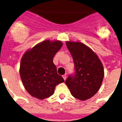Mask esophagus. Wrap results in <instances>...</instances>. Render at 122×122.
<instances>
[{
  "instance_id": "obj_1",
  "label": "esophagus",
  "mask_w": 122,
  "mask_h": 122,
  "mask_svg": "<svg viewBox=\"0 0 122 122\" xmlns=\"http://www.w3.org/2000/svg\"><path fill=\"white\" fill-rule=\"evenodd\" d=\"M62 77H63V78H64V79L65 80V81H66V77H67V75H66V74H64V75H63V76H62Z\"/></svg>"
}]
</instances>
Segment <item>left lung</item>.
<instances>
[{
  "instance_id": "left-lung-1",
  "label": "left lung",
  "mask_w": 122,
  "mask_h": 122,
  "mask_svg": "<svg viewBox=\"0 0 122 122\" xmlns=\"http://www.w3.org/2000/svg\"><path fill=\"white\" fill-rule=\"evenodd\" d=\"M75 65L74 76L66 81L71 94L78 100H88L98 92L104 77L101 60L90 48L79 41H66Z\"/></svg>"
}]
</instances>
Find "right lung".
Wrapping results in <instances>:
<instances>
[{"label":"right lung","mask_w":122,"mask_h":122,"mask_svg":"<svg viewBox=\"0 0 122 122\" xmlns=\"http://www.w3.org/2000/svg\"><path fill=\"white\" fill-rule=\"evenodd\" d=\"M62 45L61 41L47 40L28 50L22 56L19 74L24 88L33 97L48 98L53 95L56 86L64 82L53 62Z\"/></svg>","instance_id":"add662e5"}]
</instances>
